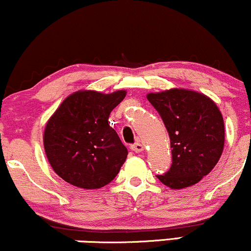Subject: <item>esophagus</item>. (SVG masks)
I'll list each match as a JSON object with an SVG mask.
<instances>
[{"label": "esophagus", "mask_w": 251, "mask_h": 251, "mask_svg": "<svg viewBox=\"0 0 251 251\" xmlns=\"http://www.w3.org/2000/svg\"><path fill=\"white\" fill-rule=\"evenodd\" d=\"M130 149L134 150L135 152H141L143 150V146L140 142H135L134 144H131Z\"/></svg>", "instance_id": "obj_1"}]
</instances>
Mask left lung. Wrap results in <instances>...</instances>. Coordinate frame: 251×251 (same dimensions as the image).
I'll return each instance as SVG.
<instances>
[{"instance_id": "1", "label": "left lung", "mask_w": 251, "mask_h": 251, "mask_svg": "<svg viewBox=\"0 0 251 251\" xmlns=\"http://www.w3.org/2000/svg\"><path fill=\"white\" fill-rule=\"evenodd\" d=\"M147 97L163 120L173 148L170 169L157 175L158 179L172 189L196 184L222 155V114L209 97L191 90L172 89Z\"/></svg>"}]
</instances>
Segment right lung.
I'll return each mask as SVG.
<instances>
[{
	"label": "right lung",
	"mask_w": 251,
	"mask_h": 251,
	"mask_svg": "<svg viewBox=\"0 0 251 251\" xmlns=\"http://www.w3.org/2000/svg\"><path fill=\"white\" fill-rule=\"evenodd\" d=\"M125 97V90L107 95L77 91L62 102L43 137L50 166L61 178L75 187L97 189L119 174L128 150L108 119Z\"/></svg>",
	"instance_id": "obj_1"
}]
</instances>
